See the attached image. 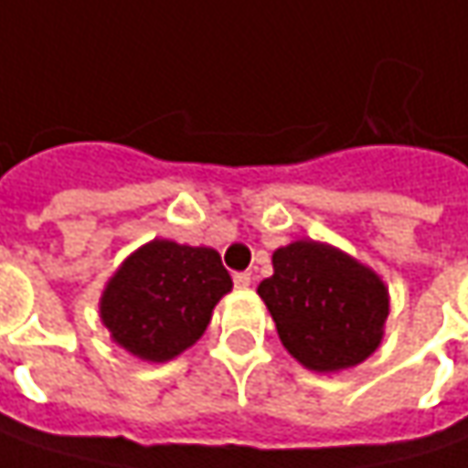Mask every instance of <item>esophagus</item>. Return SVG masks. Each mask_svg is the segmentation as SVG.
<instances>
[{
  "label": "esophagus",
  "mask_w": 468,
  "mask_h": 468,
  "mask_svg": "<svg viewBox=\"0 0 468 468\" xmlns=\"http://www.w3.org/2000/svg\"><path fill=\"white\" fill-rule=\"evenodd\" d=\"M233 283L235 289H249L251 286V272H235Z\"/></svg>",
  "instance_id": "1"
}]
</instances>
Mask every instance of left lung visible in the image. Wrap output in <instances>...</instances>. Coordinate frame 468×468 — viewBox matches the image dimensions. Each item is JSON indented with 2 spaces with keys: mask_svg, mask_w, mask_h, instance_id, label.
<instances>
[{
  "mask_svg": "<svg viewBox=\"0 0 468 468\" xmlns=\"http://www.w3.org/2000/svg\"><path fill=\"white\" fill-rule=\"evenodd\" d=\"M257 293L289 355L315 373H339L368 360L384 339L389 289L346 251L299 238L275 249L272 275Z\"/></svg>",
  "mask_w": 468,
  "mask_h": 468,
  "instance_id": "1",
  "label": "left lung"
}]
</instances>
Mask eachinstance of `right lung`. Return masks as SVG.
Here are the masks:
<instances>
[{
	"label": "right lung",
	"mask_w": 468,
	"mask_h": 468,
	"mask_svg": "<svg viewBox=\"0 0 468 468\" xmlns=\"http://www.w3.org/2000/svg\"><path fill=\"white\" fill-rule=\"evenodd\" d=\"M230 291L233 278L214 249L153 238L108 278L100 320L132 357L169 363L204 336L217 302Z\"/></svg>",
	"instance_id": "right-lung-1"
}]
</instances>
